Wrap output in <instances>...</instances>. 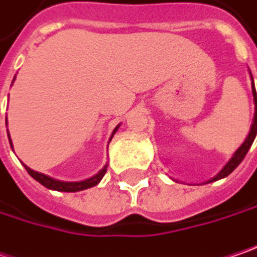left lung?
I'll use <instances>...</instances> for the list:
<instances>
[{
	"label": "left lung",
	"mask_w": 257,
	"mask_h": 257,
	"mask_svg": "<svg viewBox=\"0 0 257 257\" xmlns=\"http://www.w3.org/2000/svg\"><path fill=\"white\" fill-rule=\"evenodd\" d=\"M250 77H251V74H250ZM251 93H253V102H254V116H253V123H251L249 135H247V138L244 140V142L240 145L239 150L233 154V157L230 158V161L223 167V170H221V171H220L214 178L208 180L207 183H213V181L221 180V178L227 177L230 173H233V171L237 168V165H239L240 162L243 161V158L246 157L247 151L250 150L251 144H253V141H254V138H256V134H257V95H256V89H254V83H253V77H251Z\"/></svg>",
	"instance_id": "8db88e82"
}]
</instances>
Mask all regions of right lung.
Returning a JSON list of instances; mask_svg holds the SVG:
<instances>
[{"label":"right lung","instance_id":"right-lung-1","mask_svg":"<svg viewBox=\"0 0 257 257\" xmlns=\"http://www.w3.org/2000/svg\"><path fill=\"white\" fill-rule=\"evenodd\" d=\"M14 79H16V77H14ZM6 123H7V119H6ZM117 128H119V125H117L116 128L113 129V132H112V135H110V140L113 138V135H115V132L117 131ZM8 140H10L11 148H13V142H11V138H10V134H8ZM24 167H26L27 173L30 174L36 181H39L41 185H44V187H47V188H50V190L64 191V193H76V191H82V190H86V188L95 187V185H97L99 183H100V180L103 178V175L106 174V170H107V165H105V167H103L99 173L96 174V175L90 177V178H87V180H83V181H76V183H69V181L54 180V178H51V177L46 175V174L37 173V171H34V170H31V168H28L26 164H24Z\"/></svg>","mask_w":257,"mask_h":257}]
</instances>
